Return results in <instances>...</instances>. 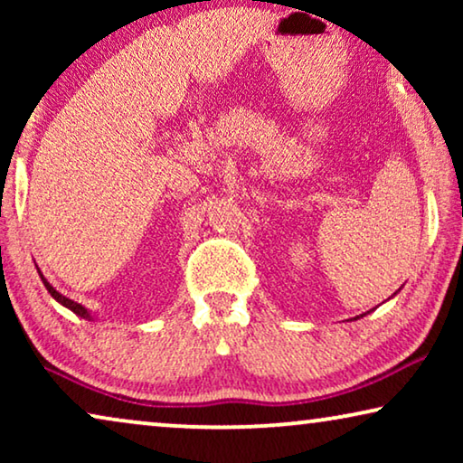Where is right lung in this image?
Here are the masks:
<instances>
[{"label": "right lung", "mask_w": 463, "mask_h": 463, "mask_svg": "<svg viewBox=\"0 0 463 463\" xmlns=\"http://www.w3.org/2000/svg\"><path fill=\"white\" fill-rule=\"evenodd\" d=\"M40 276H42V274H40ZM42 280H43V287H46V288H48V293H50V295H52L56 301H59V303H62V306H65V307H69V309H71V312H73V314H78V316H81V318H90V314H88V309H86V307H81V306H80V303H75V301H71V299H67V297H65V295H61V293H59V290H56V288L52 287V284H50V282H48V280H46V278H43V276H42Z\"/></svg>", "instance_id": "1"}]
</instances>
